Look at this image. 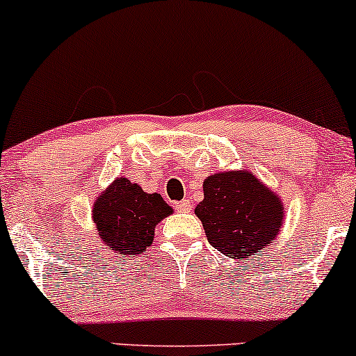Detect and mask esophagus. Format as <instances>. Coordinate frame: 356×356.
<instances>
[{"label": "esophagus", "instance_id": "obj_1", "mask_svg": "<svg viewBox=\"0 0 356 356\" xmlns=\"http://www.w3.org/2000/svg\"><path fill=\"white\" fill-rule=\"evenodd\" d=\"M175 207H177V210L181 211V213H186V211L191 210V202L190 200H181V202H178Z\"/></svg>", "mask_w": 356, "mask_h": 356}]
</instances>
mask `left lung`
Masks as SVG:
<instances>
[{"label":"left lung","mask_w":356,"mask_h":356,"mask_svg":"<svg viewBox=\"0 0 356 356\" xmlns=\"http://www.w3.org/2000/svg\"><path fill=\"white\" fill-rule=\"evenodd\" d=\"M203 195L195 213L209 242L223 255L249 261L277 237L284 205L250 171L211 175L203 181Z\"/></svg>","instance_id":"8db88e82"}]
</instances>
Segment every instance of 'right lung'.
Returning a JSON list of instances; mask_svg holds the SVG:
<instances>
[{
	"instance_id": "add662e5",
	"label": "right lung",
	"mask_w": 356,
	"mask_h": 356,
	"mask_svg": "<svg viewBox=\"0 0 356 356\" xmlns=\"http://www.w3.org/2000/svg\"><path fill=\"white\" fill-rule=\"evenodd\" d=\"M173 209L159 193H146L138 183L118 178L94 202L92 218L99 237L113 252L145 254L154 241V229Z\"/></svg>"
}]
</instances>
